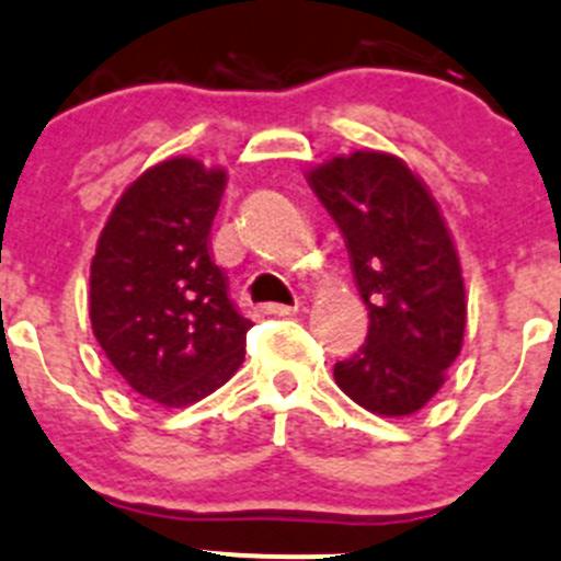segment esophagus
I'll use <instances>...</instances> for the list:
<instances>
[{"mask_svg": "<svg viewBox=\"0 0 561 561\" xmlns=\"http://www.w3.org/2000/svg\"><path fill=\"white\" fill-rule=\"evenodd\" d=\"M263 310L268 312V316H296L298 305H265Z\"/></svg>", "mask_w": 561, "mask_h": 561, "instance_id": "1", "label": "esophagus"}]
</instances>
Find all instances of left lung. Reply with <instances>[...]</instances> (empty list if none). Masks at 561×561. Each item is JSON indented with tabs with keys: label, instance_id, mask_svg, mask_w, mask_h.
I'll list each match as a JSON object with an SVG mask.
<instances>
[{
	"label": "left lung",
	"instance_id": "left-lung-1",
	"mask_svg": "<svg viewBox=\"0 0 561 561\" xmlns=\"http://www.w3.org/2000/svg\"><path fill=\"white\" fill-rule=\"evenodd\" d=\"M307 182L343 232L370 318L334 381L368 412L412 415L443 387L465 337V282L446 221L407 162L385 151L334 157Z\"/></svg>",
	"mask_w": 561,
	"mask_h": 561
}]
</instances>
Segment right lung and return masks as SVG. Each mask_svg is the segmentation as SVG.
Masks as SVG:
<instances>
[{
    "instance_id": "add662e5",
    "label": "right lung",
    "mask_w": 561,
    "mask_h": 561,
    "mask_svg": "<svg viewBox=\"0 0 561 561\" xmlns=\"http://www.w3.org/2000/svg\"><path fill=\"white\" fill-rule=\"evenodd\" d=\"M224 187V169L165 160L124 191L99 234L93 334L122 379L154 404H193L243 363L251 321L209 254Z\"/></svg>"
}]
</instances>
